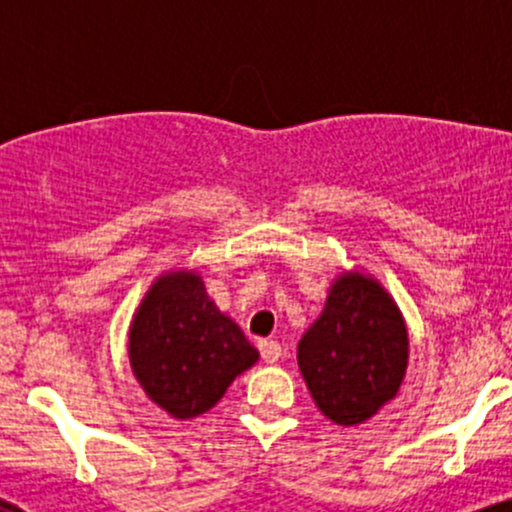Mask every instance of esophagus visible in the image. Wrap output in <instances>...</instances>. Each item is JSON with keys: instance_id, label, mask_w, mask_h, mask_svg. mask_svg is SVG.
Returning a JSON list of instances; mask_svg holds the SVG:
<instances>
[{"instance_id": "esophagus-1", "label": "esophagus", "mask_w": 512, "mask_h": 512, "mask_svg": "<svg viewBox=\"0 0 512 512\" xmlns=\"http://www.w3.org/2000/svg\"><path fill=\"white\" fill-rule=\"evenodd\" d=\"M257 349H260V356L264 363H276L281 358V344L276 342H267V339H262V342H257Z\"/></svg>"}]
</instances>
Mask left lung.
<instances>
[{
    "label": "left lung",
    "mask_w": 512,
    "mask_h": 512,
    "mask_svg": "<svg viewBox=\"0 0 512 512\" xmlns=\"http://www.w3.org/2000/svg\"><path fill=\"white\" fill-rule=\"evenodd\" d=\"M409 337L397 303L373 276L334 279L322 315L298 342V368L317 409L356 426L397 395L407 373Z\"/></svg>",
    "instance_id": "obj_1"
}]
</instances>
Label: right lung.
<instances>
[{"mask_svg":"<svg viewBox=\"0 0 512 512\" xmlns=\"http://www.w3.org/2000/svg\"><path fill=\"white\" fill-rule=\"evenodd\" d=\"M257 358L236 322L207 296L197 272L158 276L129 325L134 378L173 419L209 411Z\"/></svg>","mask_w":512,"mask_h":512,"instance_id":"1","label":"right lung"}]
</instances>
